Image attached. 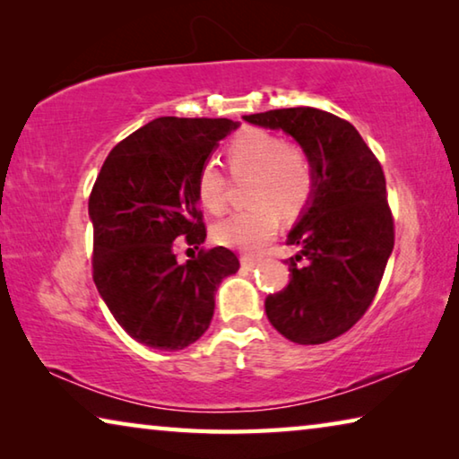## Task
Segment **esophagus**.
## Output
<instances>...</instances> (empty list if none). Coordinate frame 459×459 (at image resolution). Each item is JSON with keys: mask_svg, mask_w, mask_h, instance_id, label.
<instances>
[{"mask_svg": "<svg viewBox=\"0 0 459 459\" xmlns=\"http://www.w3.org/2000/svg\"><path fill=\"white\" fill-rule=\"evenodd\" d=\"M259 259L257 257H251V255H243V257H240V265H243L245 269H253V267H257L259 265Z\"/></svg>", "mask_w": 459, "mask_h": 459, "instance_id": "esophagus-1", "label": "esophagus"}]
</instances>
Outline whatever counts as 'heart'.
Instances as JSON below:
<instances>
[{"label": "heart", "mask_w": 459, "mask_h": 459, "mask_svg": "<svg viewBox=\"0 0 459 459\" xmlns=\"http://www.w3.org/2000/svg\"><path fill=\"white\" fill-rule=\"evenodd\" d=\"M232 178H248L247 211L219 222L212 237L219 245L245 253L261 251L279 229V214L291 219L307 204L314 192V166L304 147L285 143L263 129H247L227 147ZM196 198L204 211L224 212L229 204V178L214 161L196 174Z\"/></svg>", "instance_id": "b5f03b06"}]
</instances>
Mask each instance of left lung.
Segmentation results:
<instances>
[{"mask_svg": "<svg viewBox=\"0 0 459 459\" xmlns=\"http://www.w3.org/2000/svg\"><path fill=\"white\" fill-rule=\"evenodd\" d=\"M290 134L312 160L316 182L299 222L287 235L290 283L267 295L273 328L295 344H324L348 332L370 307L394 247L386 182L352 123L314 107L245 115Z\"/></svg>", "mask_w": 459, "mask_h": 459, "instance_id": "left-lung-1", "label": "left lung"}]
</instances>
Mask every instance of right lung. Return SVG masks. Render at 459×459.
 <instances>
[{
	"instance_id": "add662e5",
	"label": "right lung",
	"mask_w": 459,
	"mask_h": 459,
	"mask_svg": "<svg viewBox=\"0 0 459 459\" xmlns=\"http://www.w3.org/2000/svg\"><path fill=\"white\" fill-rule=\"evenodd\" d=\"M237 127L230 119H155L113 147L92 186V279L121 328L155 351L196 342L221 281L240 267L224 247L176 259V240L204 243L196 174Z\"/></svg>"
}]
</instances>
